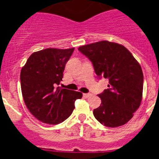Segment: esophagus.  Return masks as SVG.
<instances>
[{"mask_svg":"<svg viewBox=\"0 0 159 159\" xmlns=\"http://www.w3.org/2000/svg\"><path fill=\"white\" fill-rule=\"evenodd\" d=\"M92 94L91 93H86V94H84V97H85V98H89V97L92 96Z\"/></svg>","mask_w":159,"mask_h":159,"instance_id":"34e87169","label":"esophagus"}]
</instances>
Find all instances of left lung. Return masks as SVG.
<instances>
[{"label": "left lung", "mask_w": 159, "mask_h": 159, "mask_svg": "<svg viewBox=\"0 0 159 159\" xmlns=\"http://www.w3.org/2000/svg\"><path fill=\"white\" fill-rule=\"evenodd\" d=\"M79 51L93 64L98 77L109 80L108 88L98 96L101 104L93 115L108 127L126 124L141 104L143 74L141 66L124 46L102 40L80 46Z\"/></svg>", "instance_id": "obj_1"}]
</instances>
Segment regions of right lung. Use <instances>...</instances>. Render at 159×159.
<instances>
[{"label": "right lung", "instance_id": "add662e5", "mask_svg": "<svg viewBox=\"0 0 159 159\" xmlns=\"http://www.w3.org/2000/svg\"><path fill=\"white\" fill-rule=\"evenodd\" d=\"M74 48H46L33 52L20 71V85L25 105L35 118L58 124L69 117L75 101L83 94L59 87L66 63Z\"/></svg>", "mask_w": 159, "mask_h": 159}]
</instances>
